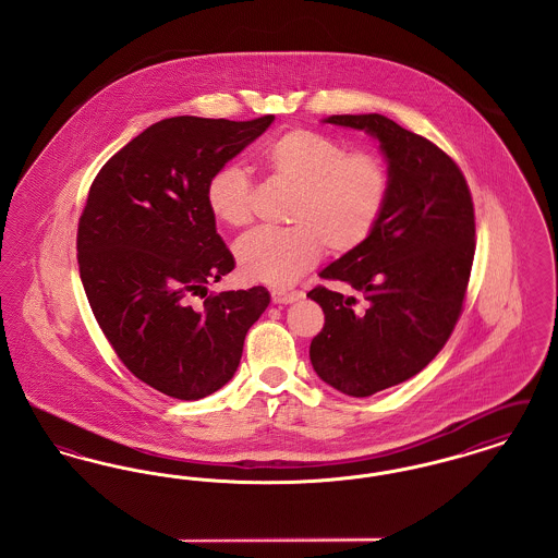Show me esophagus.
I'll return each instance as SVG.
<instances>
[{"label":"esophagus","instance_id":"34e87169","mask_svg":"<svg viewBox=\"0 0 558 558\" xmlns=\"http://www.w3.org/2000/svg\"><path fill=\"white\" fill-rule=\"evenodd\" d=\"M301 294L299 292H287V291H271V301L278 303V305H289L294 303Z\"/></svg>","mask_w":558,"mask_h":558}]
</instances>
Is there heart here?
Wrapping results in <instances>:
<instances>
[{
    "label": "heart",
    "instance_id": "1",
    "mask_svg": "<svg viewBox=\"0 0 558 558\" xmlns=\"http://www.w3.org/2000/svg\"><path fill=\"white\" fill-rule=\"evenodd\" d=\"M278 182L294 187L291 228H257L236 242V264L248 280L291 287L330 253L347 255L371 240L389 201V171L371 153H347L339 140L314 130L280 133L259 150ZM251 178L236 162L213 171L205 201L213 217L239 228L251 219Z\"/></svg>",
    "mask_w": 558,
    "mask_h": 558
}]
</instances>
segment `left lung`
<instances>
[{
	"instance_id": "left-lung-1",
	"label": "left lung",
	"mask_w": 558,
	"mask_h": 558,
	"mask_svg": "<svg viewBox=\"0 0 558 558\" xmlns=\"http://www.w3.org/2000/svg\"><path fill=\"white\" fill-rule=\"evenodd\" d=\"M324 123L378 140L389 201L371 240L319 271L355 296L316 287L324 312L310 360L319 378L351 398H368L425 368L450 339L475 257V209L458 165L433 142L383 114H332Z\"/></svg>"
}]
</instances>
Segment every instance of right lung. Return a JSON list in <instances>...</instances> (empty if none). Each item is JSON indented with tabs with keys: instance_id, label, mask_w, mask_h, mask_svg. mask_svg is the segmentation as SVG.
Returning a JSON list of instances; mask_svg holds the SVG:
<instances>
[{
	"instance_id": "add662e5",
	"label": "right lung",
	"mask_w": 558,
	"mask_h": 558,
	"mask_svg": "<svg viewBox=\"0 0 558 558\" xmlns=\"http://www.w3.org/2000/svg\"><path fill=\"white\" fill-rule=\"evenodd\" d=\"M171 117L123 146L89 187L77 230L81 282L108 343L133 376L169 398H207L239 368L264 287L192 296L234 269L205 186L271 125ZM207 294V292H205Z\"/></svg>"
}]
</instances>
